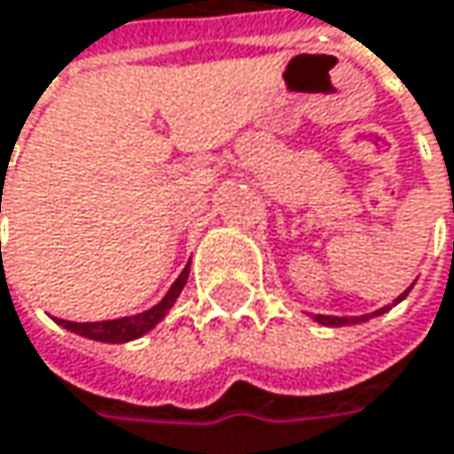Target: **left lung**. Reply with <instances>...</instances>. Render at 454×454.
<instances>
[{"label":"left lung","instance_id":"8db88e82","mask_svg":"<svg viewBox=\"0 0 454 454\" xmlns=\"http://www.w3.org/2000/svg\"><path fill=\"white\" fill-rule=\"evenodd\" d=\"M410 289H412V284H410L408 289H405V292H403V294H400V297H397V300H395L392 305H384L381 310H376V313H368V316H352V317H347V316H341V317H339V316H313V320H316V323H320V325H331V328H339V325H355V323H365V320H371V317L384 316V313H387V310H392V308H395L397 302H403V300H405V297L410 294Z\"/></svg>","mask_w":454,"mask_h":454}]
</instances>
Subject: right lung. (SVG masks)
Wrapping results in <instances>:
<instances>
[{"label": "right lung", "instance_id": "right-lung-1", "mask_svg": "<svg viewBox=\"0 0 454 454\" xmlns=\"http://www.w3.org/2000/svg\"><path fill=\"white\" fill-rule=\"evenodd\" d=\"M186 278H189V265L181 270V276L173 281V286L168 289V294L149 310L138 313V316L129 317H115V320H99V323H75V320H62V317H54L57 325L78 333V336H86V339H94V341H105V344H123V341H134L138 336H144L146 331H152L162 317L168 316V310L176 305L178 294L184 292L186 286Z\"/></svg>", "mask_w": 454, "mask_h": 454}]
</instances>
